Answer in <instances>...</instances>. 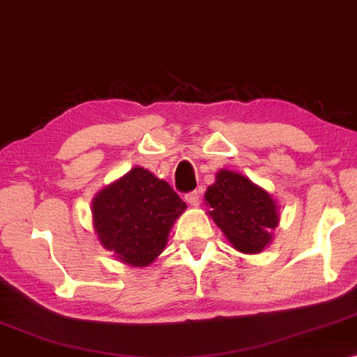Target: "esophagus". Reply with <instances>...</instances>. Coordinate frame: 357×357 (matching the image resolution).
I'll use <instances>...</instances> for the list:
<instances>
[{"label":"esophagus","mask_w":357,"mask_h":357,"mask_svg":"<svg viewBox=\"0 0 357 357\" xmlns=\"http://www.w3.org/2000/svg\"><path fill=\"white\" fill-rule=\"evenodd\" d=\"M185 202H187L190 206H193V208L199 206V192L195 190V192H192V193H187L185 195Z\"/></svg>","instance_id":"1"}]
</instances>
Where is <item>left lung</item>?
<instances>
[{
    "label": "left lung",
    "instance_id": "left-lung-1",
    "mask_svg": "<svg viewBox=\"0 0 357 357\" xmlns=\"http://www.w3.org/2000/svg\"><path fill=\"white\" fill-rule=\"evenodd\" d=\"M208 216L237 252L255 255L273 242L281 221L280 204L245 175L221 169L204 193Z\"/></svg>",
    "mask_w": 357,
    "mask_h": 357
}]
</instances>
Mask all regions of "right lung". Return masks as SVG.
Returning a JSON list of instances; mask_svg holds the SVG:
<instances>
[{
	"instance_id": "add662e5",
	"label": "right lung",
	"mask_w": 357,
	"mask_h": 357,
	"mask_svg": "<svg viewBox=\"0 0 357 357\" xmlns=\"http://www.w3.org/2000/svg\"><path fill=\"white\" fill-rule=\"evenodd\" d=\"M187 203L144 167H133L105 185L91 203L100 245L133 268L149 266L167 245L170 229Z\"/></svg>"
}]
</instances>
